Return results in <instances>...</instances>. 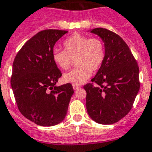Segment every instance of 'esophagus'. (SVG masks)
I'll return each instance as SVG.
<instances>
[{"label": "esophagus", "mask_w": 152, "mask_h": 152, "mask_svg": "<svg viewBox=\"0 0 152 152\" xmlns=\"http://www.w3.org/2000/svg\"><path fill=\"white\" fill-rule=\"evenodd\" d=\"M79 88H80V86H79V85H73V88L75 90H77V89H78Z\"/></svg>", "instance_id": "esophagus-1"}]
</instances>
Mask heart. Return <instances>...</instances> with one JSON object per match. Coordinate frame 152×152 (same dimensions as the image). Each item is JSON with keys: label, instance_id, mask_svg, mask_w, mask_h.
<instances>
[{"label": "heart", "instance_id": "1", "mask_svg": "<svg viewBox=\"0 0 152 152\" xmlns=\"http://www.w3.org/2000/svg\"><path fill=\"white\" fill-rule=\"evenodd\" d=\"M64 50L54 49L53 61L62 70L70 67L72 60L77 66L63 75L65 83L80 85L91 74L100 68L105 59V46L102 40L97 37L89 38L82 34L75 33L64 40Z\"/></svg>", "mask_w": 152, "mask_h": 152}]
</instances>
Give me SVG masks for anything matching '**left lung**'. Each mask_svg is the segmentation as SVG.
Wrapping results in <instances>:
<instances>
[{"instance_id":"8db88e82","label":"left lung","mask_w":152,"mask_h":152,"mask_svg":"<svg viewBox=\"0 0 152 152\" xmlns=\"http://www.w3.org/2000/svg\"><path fill=\"white\" fill-rule=\"evenodd\" d=\"M91 32L103 41L105 59L91 79L92 83L84 85L87 92L86 109L98 124H115L130 112L138 93V65L119 35L103 28H94Z\"/></svg>"}]
</instances>
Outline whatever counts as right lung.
Listing matches in <instances>:
<instances>
[{"mask_svg":"<svg viewBox=\"0 0 152 152\" xmlns=\"http://www.w3.org/2000/svg\"><path fill=\"white\" fill-rule=\"evenodd\" d=\"M67 31L46 29L28 40L16 55L11 85L18 108L37 125L54 126L67 115L71 84L56 86L61 71L53 61V46Z\"/></svg>","mask_w":152,"mask_h":152,"instance_id":"add662e5","label":"right lung"}]
</instances>
